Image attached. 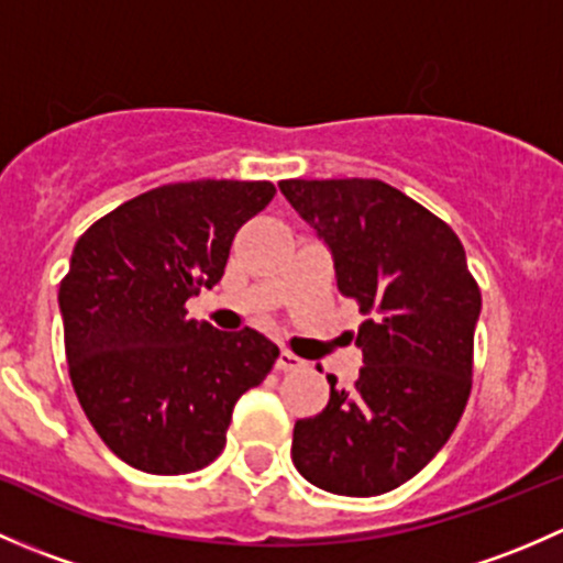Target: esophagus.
Returning <instances> with one entry per match:
<instances>
[{
  "mask_svg": "<svg viewBox=\"0 0 563 563\" xmlns=\"http://www.w3.org/2000/svg\"><path fill=\"white\" fill-rule=\"evenodd\" d=\"M305 362L299 360L297 354H291V351H280V354H277V362H275V367L280 373H291V371H299V367H302Z\"/></svg>",
  "mask_w": 563,
  "mask_h": 563,
  "instance_id": "34e87169",
  "label": "esophagus"
}]
</instances>
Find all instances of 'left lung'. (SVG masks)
Wrapping results in <instances>:
<instances>
[{
    "label": "left lung",
    "instance_id": "obj_1",
    "mask_svg": "<svg viewBox=\"0 0 563 563\" xmlns=\"http://www.w3.org/2000/svg\"><path fill=\"white\" fill-rule=\"evenodd\" d=\"M280 192L334 258L343 297L367 316L351 389L294 424L291 457L310 485L382 496L450 441L471 395L482 294L457 234L382 179H283Z\"/></svg>",
    "mask_w": 563,
    "mask_h": 563
}]
</instances>
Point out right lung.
<instances>
[{"label": "right lung", "instance_id": "1", "mask_svg": "<svg viewBox=\"0 0 563 563\" xmlns=\"http://www.w3.org/2000/svg\"><path fill=\"white\" fill-rule=\"evenodd\" d=\"M272 181L155 187L89 225L59 283L65 354L84 413L119 460L190 474L223 452L231 411L275 365L255 329L218 332L185 302L223 277Z\"/></svg>", "mask_w": 563, "mask_h": 563}]
</instances>
